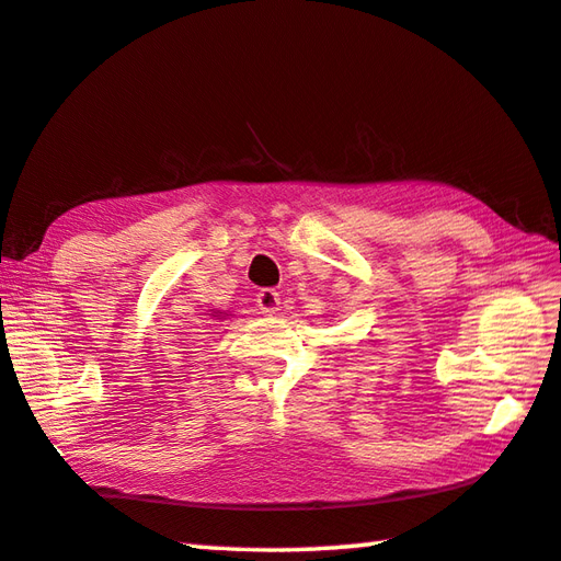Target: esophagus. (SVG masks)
<instances>
[{
  "mask_svg": "<svg viewBox=\"0 0 561 561\" xmlns=\"http://www.w3.org/2000/svg\"><path fill=\"white\" fill-rule=\"evenodd\" d=\"M278 305H280V295L273 290V288H261L256 293V307L264 314H273L278 312Z\"/></svg>",
  "mask_w": 561,
  "mask_h": 561,
  "instance_id": "obj_1",
  "label": "esophagus"
}]
</instances>
